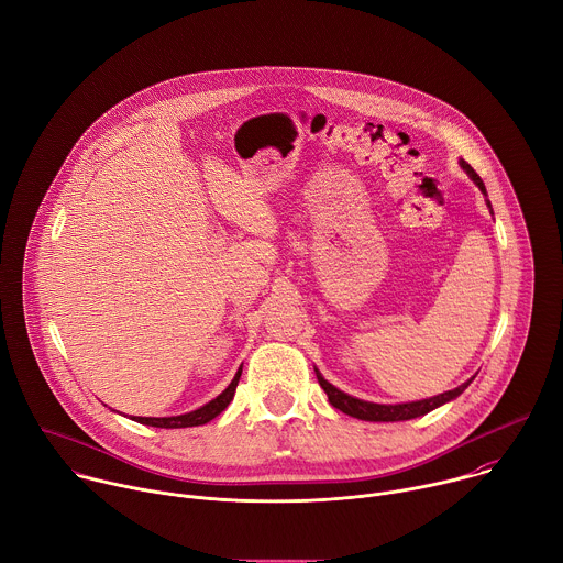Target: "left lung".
<instances>
[{
	"label": "left lung",
	"mask_w": 563,
	"mask_h": 563,
	"mask_svg": "<svg viewBox=\"0 0 563 563\" xmlns=\"http://www.w3.org/2000/svg\"><path fill=\"white\" fill-rule=\"evenodd\" d=\"M460 166L468 173V177H471V179L479 186V190L486 195V186H484L482 177L473 170V166H471L468 162H464V159H460ZM486 203H488V208H490V201H488V199H486ZM490 210H493V208H490ZM314 375H317L319 386H321L323 393L328 395V401H330L336 410H342V412H346V415H351V417H357V419H364V421H406V419L421 417V415H426V412H430V410H434V408H439V406H443V404H448V401H453L455 397H460V395L471 386V382L475 379V377H473V379L464 382L462 386H457V388H453V390L434 395V397H428V399H419V401H408V404H373V401L357 399V397H353V395L340 390L336 386H332L330 382L323 379V375H321L317 368H314Z\"/></svg>",
	"instance_id": "left-lung-1"
}]
</instances>
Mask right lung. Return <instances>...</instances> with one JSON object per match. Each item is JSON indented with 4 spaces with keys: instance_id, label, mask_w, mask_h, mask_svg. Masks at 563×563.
Here are the masks:
<instances>
[{
    "instance_id": "obj_1",
    "label": "right lung",
    "mask_w": 563,
    "mask_h": 563,
    "mask_svg": "<svg viewBox=\"0 0 563 563\" xmlns=\"http://www.w3.org/2000/svg\"><path fill=\"white\" fill-rule=\"evenodd\" d=\"M240 377H242V368L235 373L233 382L229 384V388L223 390L221 395H217L214 399H210L208 404H203L201 408L192 410V412H186V415H175V417H131L133 421L137 423H144V426H155V428H190V426H203L208 423L210 419H214L219 412H223L229 408V404L233 401L235 397V388L240 384Z\"/></svg>"
}]
</instances>
